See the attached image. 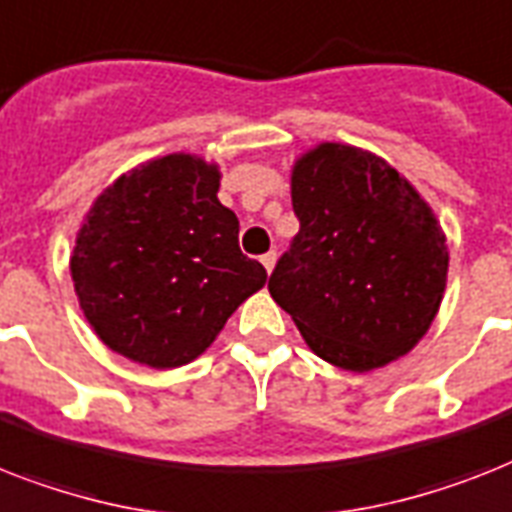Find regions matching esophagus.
Instances as JSON below:
<instances>
[{"mask_svg": "<svg viewBox=\"0 0 512 512\" xmlns=\"http://www.w3.org/2000/svg\"><path fill=\"white\" fill-rule=\"evenodd\" d=\"M260 263H263L265 270H268V273H270V270L276 268V252H268V255L260 257Z\"/></svg>", "mask_w": 512, "mask_h": 512, "instance_id": "1", "label": "esophagus"}]
</instances>
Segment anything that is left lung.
<instances>
[{
    "label": "left lung",
    "instance_id": "obj_1",
    "mask_svg": "<svg viewBox=\"0 0 512 512\" xmlns=\"http://www.w3.org/2000/svg\"><path fill=\"white\" fill-rule=\"evenodd\" d=\"M299 234L270 297L326 363L368 373L421 342L447 286V236L384 157L323 141L292 165Z\"/></svg>",
    "mask_w": 512,
    "mask_h": 512
}]
</instances>
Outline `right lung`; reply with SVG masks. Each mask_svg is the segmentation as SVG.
<instances>
[{"instance_id":"add662e5","label":"right lung","mask_w":512,"mask_h":512,"mask_svg":"<svg viewBox=\"0 0 512 512\" xmlns=\"http://www.w3.org/2000/svg\"><path fill=\"white\" fill-rule=\"evenodd\" d=\"M220 168L173 152L107 186L76 234L70 276L94 334L157 371L197 360L268 273L239 249Z\"/></svg>"}]
</instances>
